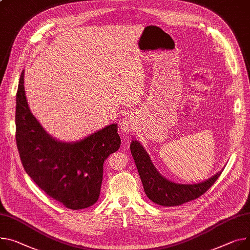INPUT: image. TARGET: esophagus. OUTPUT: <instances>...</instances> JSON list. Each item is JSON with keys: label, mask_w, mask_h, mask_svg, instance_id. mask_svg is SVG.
<instances>
[{"label": "esophagus", "mask_w": 250, "mask_h": 250, "mask_svg": "<svg viewBox=\"0 0 250 250\" xmlns=\"http://www.w3.org/2000/svg\"><path fill=\"white\" fill-rule=\"evenodd\" d=\"M135 125L136 122L132 115H127V116H125L120 122V128L123 133H129L134 129Z\"/></svg>", "instance_id": "1"}]
</instances>
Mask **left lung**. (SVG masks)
<instances>
[{"mask_svg":"<svg viewBox=\"0 0 250 250\" xmlns=\"http://www.w3.org/2000/svg\"><path fill=\"white\" fill-rule=\"evenodd\" d=\"M130 150L147 197L162 206H177L198 198L215 183L222 172L201 183L178 184L167 180L159 173L139 142L133 140Z\"/></svg>","mask_w":250,"mask_h":250,"instance_id":"8db88e82","label":"left lung"}]
</instances>
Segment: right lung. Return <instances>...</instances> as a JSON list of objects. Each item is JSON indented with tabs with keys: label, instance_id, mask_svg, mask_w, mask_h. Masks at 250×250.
I'll list each match as a JSON object with an SVG mask.
<instances>
[{
	"label": "right lung",
	"instance_id": "right-lung-1",
	"mask_svg": "<svg viewBox=\"0 0 250 250\" xmlns=\"http://www.w3.org/2000/svg\"><path fill=\"white\" fill-rule=\"evenodd\" d=\"M16 104V142L27 174L47 195L69 209H83L97 202L104 161L121 144L117 124L75 143L52 138L29 109L24 72Z\"/></svg>",
	"mask_w": 250,
	"mask_h": 250
}]
</instances>
